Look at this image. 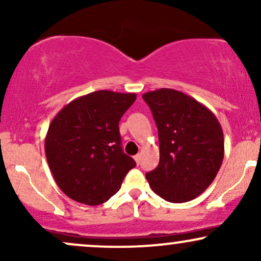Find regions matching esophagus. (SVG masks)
Masks as SVG:
<instances>
[{
	"instance_id": "1",
	"label": "esophagus",
	"mask_w": 261,
	"mask_h": 261,
	"mask_svg": "<svg viewBox=\"0 0 261 261\" xmlns=\"http://www.w3.org/2000/svg\"><path fill=\"white\" fill-rule=\"evenodd\" d=\"M134 158H135V161H136V163L139 164L140 161H141V154H136Z\"/></svg>"
}]
</instances>
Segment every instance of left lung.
Listing matches in <instances>:
<instances>
[{
    "label": "left lung",
    "mask_w": 261,
    "mask_h": 261,
    "mask_svg": "<svg viewBox=\"0 0 261 261\" xmlns=\"http://www.w3.org/2000/svg\"><path fill=\"white\" fill-rule=\"evenodd\" d=\"M142 98L160 139V163L146 173L149 187L166 201H190L210 187L221 168L222 127L211 110L175 89L161 88Z\"/></svg>",
    "instance_id": "obj_1"
}]
</instances>
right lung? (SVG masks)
<instances>
[{
	"label": "right lung",
	"instance_id": "add662e5",
	"mask_svg": "<svg viewBox=\"0 0 261 261\" xmlns=\"http://www.w3.org/2000/svg\"><path fill=\"white\" fill-rule=\"evenodd\" d=\"M135 93L92 92L62 108L45 137V154L59 188L74 201L99 205L119 191L136 166L121 147L119 121Z\"/></svg>",
	"mask_w": 261,
	"mask_h": 261
}]
</instances>
